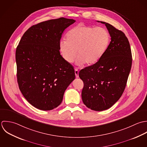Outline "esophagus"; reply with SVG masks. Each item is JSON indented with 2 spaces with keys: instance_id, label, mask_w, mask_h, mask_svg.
I'll return each mask as SVG.
<instances>
[{
  "instance_id": "34e87169",
  "label": "esophagus",
  "mask_w": 147,
  "mask_h": 147,
  "mask_svg": "<svg viewBox=\"0 0 147 147\" xmlns=\"http://www.w3.org/2000/svg\"><path fill=\"white\" fill-rule=\"evenodd\" d=\"M78 73H79L78 70L77 68H76V69H75V74H76V77L77 78H78V77H79Z\"/></svg>"
}]
</instances>
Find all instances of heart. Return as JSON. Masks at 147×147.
Segmentation results:
<instances>
[{"label": "heart", "mask_w": 147, "mask_h": 147, "mask_svg": "<svg viewBox=\"0 0 147 147\" xmlns=\"http://www.w3.org/2000/svg\"><path fill=\"white\" fill-rule=\"evenodd\" d=\"M66 40H61L59 49L64 60L72 63L77 57V64H94L102 57L110 42V35L103 28H94L79 24L66 35ZM78 52H76V50Z\"/></svg>", "instance_id": "1"}]
</instances>
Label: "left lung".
<instances>
[{"label": "left lung", "instance_id": "left-lung-1", "mask_svg": "<svg viewBox=\"0 0 147 147\" xmlns=\"http://www.w3.org/2000/svg\"><path fill=\"white\" fill-rule=\"evenodd\" d=\"M105 24L111 36L106 51L95 63L79 72L84 82L82 99L92 110L100 111L113 106L123 94L132 66L130 45L125 34L112 25Z\"/></svg>", "mask_w": 147, "mask_h": 147}]
</instances>
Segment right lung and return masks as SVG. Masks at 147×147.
<instances>
[{"label": "right lung", "mask_w": 147, "mask_h": 147, "mask_svg": "<svg viewBox=\"0 0 147 147\" xmlns=\"http://www.w3.org/2000/svg\"><path fill=\"white\" fill-rule=\"evenodd\" d=\"M75 20L60 18L30 27L16 50L17 79L24 98L34 107L48 111L58 107L75 79L73 66L60 55L64 30Z\"/></svg>", "instance_id": "obj_1"}]
</instances>
